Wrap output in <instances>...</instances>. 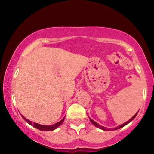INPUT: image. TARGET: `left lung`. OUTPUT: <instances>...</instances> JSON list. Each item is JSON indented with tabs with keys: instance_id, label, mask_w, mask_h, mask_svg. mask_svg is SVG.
<instances>
[{
	"instance_id": "8db88e82",
	"label": "left lung",
	"mask_w": 154,
	"mask_h": 154,
	"mask_svg": "<svg viewBox=\"0 0 154 154\" xmlns=\"http://www.w3.org/2000/svg\"><path fill=\"white\" fill-rule=\"evenodd\" d=\"M137 113L138 112H137L136 113V114H135V115H134L133 116H132V117L131 118V119H130V120H129V121H128L127 122H125V123H124L123 125H120V126H119V127H117V128H116L115 129H114V130H117V129H119V128H122V127H124V126H125V125H128V123H130V122L131 121H132V120H133L134 119H135V116H137ZM90 120H91V122L93 124V125H95V127H97V128H100V129H101V130H112V129H109V128H104V127H103V126H100V125H98V124H97L96 122H94L93 121V119H91V118H90Z\"/></svg>"
}]
</instances>
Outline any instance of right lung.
<instances>
[{"mask_svg": "<svg viewBox=\"0 0 154 154\" xmlns=\"http://www.w3.org/2000/svg\"><path fill=\"white\" fill-rule=\"evenodd\" d=\"M22 116L23 117V119L25 120L26 122L29 123L30 125H32L34 128L38 129V130H42V131H51V130H55V129L57 128L58 127L60 126V125H61V124L63 122V120H64V117H63V119L61 120V121L59 122L54 124V125H39V124H38V123L32 122L26 119V118H24L23 116Z\"/></svg>", "mask_w": 154, "mask_h": 154, "instance_id": "obj_1", "label": "right lung"}]
</instances>
